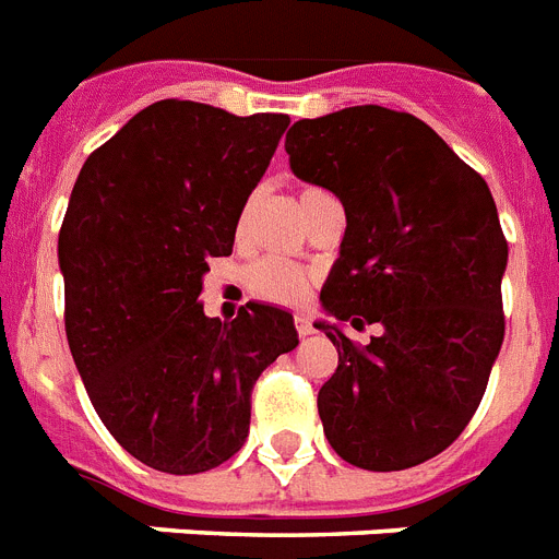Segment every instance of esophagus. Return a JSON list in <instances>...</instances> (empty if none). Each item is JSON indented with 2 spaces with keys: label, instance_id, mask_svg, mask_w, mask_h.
I'll return each instance as SVG.
<instances>
[{
  "label": "esophagus",
  "instance_id": "34e87169",
  "mask_svg": "<svg viewBox=\"0 0 559 559\" xmlns=\"http://www.w3.org/2000/svg\"><path fill=\"white\" fill-rule=\"evenodd\" d=\"M294 325H297V334H299V336H308V334H313V325H311V320H308V317H302V313H299V317H294Z\"/></svg>",
  "mask_w": 559,
  "mask_h": 559
}]
</instances>
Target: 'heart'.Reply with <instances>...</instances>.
<instances>
[{"label":"heart","instance_id":"heart-1","mask_svg":"<svg viewBox=\"0 0 559 559\" xmlns=\"http://www.w3.org/2000/svg\"><path fill=\"white\" fill-rule=\"evenodd\" d=\"M322 193H325L322 188H306L299 193V202L306 205ZM242 223H246V214H242ZM242 223H239V228H242ZM242 280H246V288L253 297L274 302V306H302L308 299V290H311V271H306L297 262L280 260V257L251 262Z\"/></svg>","mask_w":559,"mask_h":559}]
</instances>
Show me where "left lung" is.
I'll list each match as a JSON object with an SVG mask.
<instances>
[{"label":"left lung","instance_id":"left-lung-1","mask_svg":"<svg viewBox=\"0 0 559 559\" xmlns=\"http://www.w3.org/2000/svg\"><path fill=\"white\" fill-rule=\"evenodd\" d=\"M285 151L299 179L345 207L322 308L382 329L354 345L317 322L340 354L317 396L325 437L366 472L426 463L474 417L506 334L495 197L423 119L380 105L299 119Z\"/></svg>","mask_w":559,"mask_h":559}]
</instances>
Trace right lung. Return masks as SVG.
I'll list each match as a JSON object with an SVG mask.
<instances>
[{
	"mask_svg": "<svg viewBox=\"0 0 559 559\" xmlns=\"http://www.w3.org/2000/svg\"><path fill=\"white\" fill-rule=\"evenodd\" d=\"M285 114L234 117L163 99L82 165L59 230L64 334L114 440L165 474H200L237 454L251 391L297 348L294 317L248 302L205 317L202 276L228 257Z\"/></svg>",
	"mask_w": 559,
	"mask_h": 559,
	"instance_id": "add662e5",
	"label": "right lung"
}]
</instances>
